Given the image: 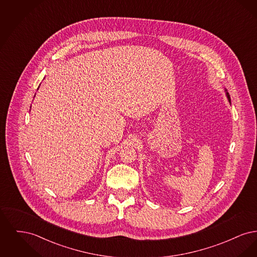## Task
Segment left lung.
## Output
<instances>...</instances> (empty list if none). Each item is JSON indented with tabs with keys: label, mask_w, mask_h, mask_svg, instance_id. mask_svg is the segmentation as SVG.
Segmentation results:
<instances>
[{
	"label": "left lung",
	"mask_w": 257,
	"mask_h": 257,
	"mask_svg": "<svg viewBox=\"0 0 257 257\" xmlns=\"http://www.w3.org/2000/svg\"><path fill=\"white\" fill-rule=\"evenodd\" d=\"M226 95H227V98H228V100H229V102H230V96H229V93L226 91Z\"/></svg>",
	"instance_id": "obj_1"
}]
</instances>
